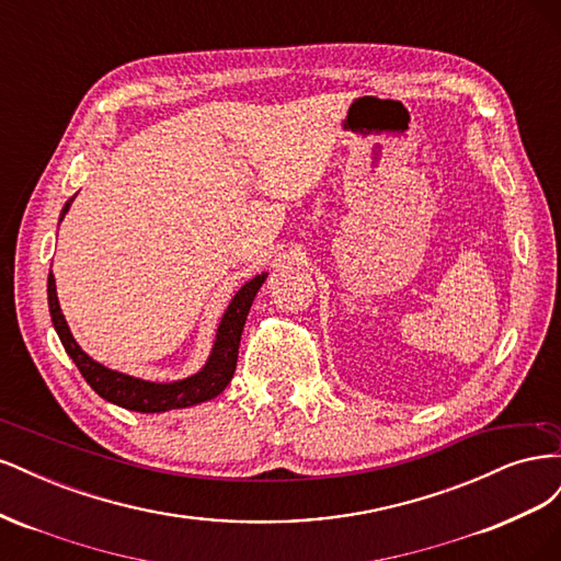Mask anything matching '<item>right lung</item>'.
<instances>
[{
    "label": "right lung",
    "mask_w": 561,
    "mask_h": 561,
    "mask_svg": "<svg viewBox=\"0 0 561 561\" xmlns=\"http://www.w3.org/2000/svg\"><path fill=\"white\" fill-rule=\"evenodd\" d=\"M75 198H77V194L72 198H67V203L60 210L58 222H62ZM266 276L268 274L264 271V274L250 278L248 283H243L239 287V290H236V295L229 301V307L225 309L222 318H219L208 360L203 363V367L198 371H194V375L184 377V379H175V381L140 379V377L126 375V371L110 369L103 363L93 360L91 355L77 344V339L72 336V330H70V325H67V320L60 311L54 271L48 274V311H50V320H54V328L60 336L67 355L75 360L83 379L89 381V386L100 398H105L112 404L124 407V410L142 412V414H159V412L182 410V407H192V404L213 400L229 386L233 371H236V360H239V344H241V334L245 328L248 311L252 307L254 295L260 293L262 283L266 280Z\"/></svg>",
    "instance_id": "1"
}]
</instances>
